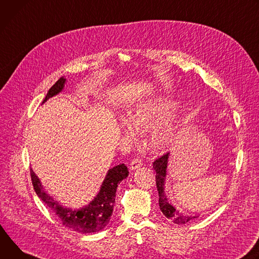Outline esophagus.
I'll list each match as a JSON object with an SVG mask.
<instances>
[{
  "mask_svg": "<svg viewBox=\"0 0 259 259\" xmlns=\"http://www.w3.org/2000/svg\"><path fill=\"white\" fill-rule=\"evenodd\" d=\"M142 165H143V161L140 158H134L132 160V162H131L130 167H131V169H136V168H138V167H140Z\"/></svg>",
  "mask_w": 259,
  "mask_h": 259,
  "instance_id": "34e87169",
  "label": "esophagus"
}]
</instances>
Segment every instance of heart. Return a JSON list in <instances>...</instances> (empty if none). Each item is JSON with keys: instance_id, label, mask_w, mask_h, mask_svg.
I'll return each instance as SVG.
<instances>
[{"instance_id": "1", "label": "heart", "mask_w": 259, "mask_h": 259, "mask_svg": "<svg viewBox=\"0 0 259 259\" xmlns=\"http://www.w3.org/2000/svg\"><path fill=\"white\" fill-rule=\"evenodd\" d=\"M175 109L176 103L166 97H156L141 102L128 111L127 122L122 123V131L125 135L133 137L135 130L152 128L149 146L155 151L165 150L176 136V120L167 118Z\"/></svg>"}]
</instances>
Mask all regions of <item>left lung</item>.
Wrapping results in <instances>:
<instances>
[{
    "mask_svg": "<svg viewBox=\"0 0 259 259\" xmlns=\"http://www.w3.org/2000/svg\"><path fill=\"white\" fill-rule=\"evenodd\" d=\"M169 153H164L160 157L156 158L153 161V168L156 171L155 179H156V187L158 190V196H159V208L163 215L173 221L176 224H186L191 219L195 218L188 215L180 214L173 206L168 204L167 198L164 195V181L166 176V166H167V160H168Z\"/></svg>",
    "mask_w": 259,
    "mask_h": 259,
    "instance_id": "8db88e82",
    "label": "left lung"
}]
</instances>
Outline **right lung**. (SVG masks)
Listing matches in <instances>:
<instances>
[{
    "label": "right lung",
    "instance_id": "add662e5",
    "mask_svg": "<svg viewBox=\"0 0 259 259\" xmlns=\"http://www.w3.org/2000/svg\"><path fill=\"white\" fill-rule=\"evenodd\" d=\"M65 82L66 79L64 77L57 80L48 91L43 103H45L49 98L62 92ZM30 173L37 195L60 219L63 225L72 228L80 234H91L102 231L109 223L113 213L117 186L128 176V169L124 163L118 164L109 169L97 197L89 206L79 210L64 208L59 203L55 202L53 197L43 190L39 178L36 176L32 168L30 169Z\"/></svg>",
    "mask_w": 259,
    "mask_h": 259
}]
</instances>
